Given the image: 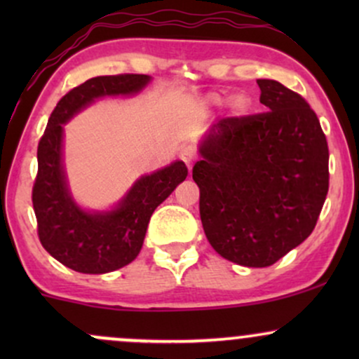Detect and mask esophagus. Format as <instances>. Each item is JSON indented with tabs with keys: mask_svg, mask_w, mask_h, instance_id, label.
I'll return each mask as SVG.
<instances>
[{
	"mask_svg": "<svg viewBox=\"0 0 359 359\" xmlns=\"http://www.w3.org/2000/svg\"><path fill=\"white\" fill-rule=\"evenodd\" d=\"M180 160H182L185 165L189 167V170H191L194 162H196V151H194L192 148H184V150L180 151Z\"/></svg>",
	"mask_w": 359,
	"mask_h": 359,
	"instance_id": "obj_1",
	"label": "esophagus"
}]
</instances>
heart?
I'll return each instance as SVG.
<instances>
[{"label": "heart", "mask_w": 359, "mask_h": 359, "mask_svg": "<svg viewBox=\"0 0 359 359\" xmlns=\"http://www.w3.org/2000/svg\"><path fill=\"white\" fill-rule=\"evenodd\" d=\"M208 101L211 102V104H217V102L222 101V97H221V94L214 93V94H211V96L208 97ZM229 108H231L233 113L243 114V113H246V111H248L250 101L246 100L245 96H234L233 100L229 101Z\"/></svg>", "instance_id": "1"}]
</instances>
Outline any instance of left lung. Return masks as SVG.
<instances>
[{"label": "left lung", "mask_w": 359, "mask_h": 359, "mask_svg": "<svg viewBox=\"0 0 359 359\" xmlns=\"http://www.w3.org/2000/svg\"><path fill=\"white\" fill-rule=\"evenodd\" d=\"M265 113L222 118L192 168L209 243L243 266L273 265L314 231L329 191V148L309 102L258 79Z\"/></svg>", "instance_id": "8db88e82"}]
</instances>
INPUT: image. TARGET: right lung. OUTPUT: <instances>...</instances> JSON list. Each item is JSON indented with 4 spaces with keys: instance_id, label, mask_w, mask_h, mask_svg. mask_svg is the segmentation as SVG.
<instances>
[{
    "instance_id": "1",
    "label": "right lung",
    "mask_w": 359,
    "mask_h": 359,
    "mask_svg": "<svg viewBox=\"0 0 359 359\" xmlns=\"http://www.w3.org/2000/svg\"><path fill=\"white\" fill-rule=\"evenodd\" d=\"M150 82L145 74L100 76L69 90L57 102L39 142L32 203L40 243L62 265L81 273H108L138 257L151 214L187 177L184 162L145 175L111 212L77 208L62 168V125L96 97L135 94Z\"/></svg>"
}]
</instances>
